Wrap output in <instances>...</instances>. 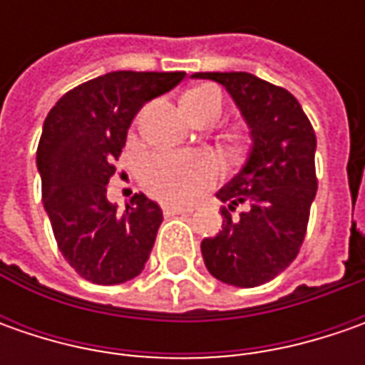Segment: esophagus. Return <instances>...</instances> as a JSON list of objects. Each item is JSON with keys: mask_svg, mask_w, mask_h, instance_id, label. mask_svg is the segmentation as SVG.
Instances as JSON below:
<instances>
[{"mask_svg": "<svg viewBox=\"0 0 365 365\" xmlns=\"http://www.w3.org/2000/svg\"><path fill=\"white\" fill-rule=\"evenodd\" d=\"M162 211H164V215H166V217H170V215H182V213H189L190 209H187V207H178V205H164V207H162Z\"/></svg>", "mask_w": 365, "mask_h": 365, "instance_id": "obj_1", "label": "esophagus"}]
</instances>
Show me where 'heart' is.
<instances>
[{
  "instance_id": "b5f03b06",
  "label": "heart",
  "mask_w": 365,
  "mask_h": 365,
  "mask_svg": "<svg viewBox=\"0 0 365 365\" xmlns=\"http://www.w3.org/2000/svg\"><path fill=\"white\" fill-rule=\"evenodd\" d=\"M185 111L195 123L215 121L223 111V97L215 87L203 85L182 97ZM217 164L203 152H156L140 168L144 189L166 203H190L217 180Z\"/></svg>"
}]
</instances>
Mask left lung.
I'll return each mask as SVG.
<instances>
[{
  "label": "left lung",
  "mask_w": 365,
  "mask_h": 365,
  "mask_svg": "<svg viewBox=\"0 0 365 365\" xmlns=\"http://www.w3.org/2000/svg\"><path fill=\"white\" fill-rule=\"evenodd\" d=\"M221 83L252 133L242 170L217 190L223 230L205 237L207 270L225 284L254 288L287 270L301 250L317 195L315 130L292 93L250 73H195ZM244 202L235 220L231 211Z\"/></svg>",
  "instance_id": "8db88e82"
}]
</instances>
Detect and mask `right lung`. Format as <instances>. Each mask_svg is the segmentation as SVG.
<instances>
[{
    "label": "right lung",
    "mask_w": 365,
    "mask_h": 365,
    "mask_svg": "<svg viewBox=\"0 0 365 365\" xmlns=\"http://www.w3.org/2000/svg\"><path fill=\"white\" fill-rule=\"evenodd\" d=\"M182 78L185 73H107L64 93L44 120L36 152L42 203L61 254L93 284L132 280L150 258L162 209L138 192L118 211L107 201V182L135 113Z\"/></svg>",
    "instance_id": "obj_1"
}]
</instances>
